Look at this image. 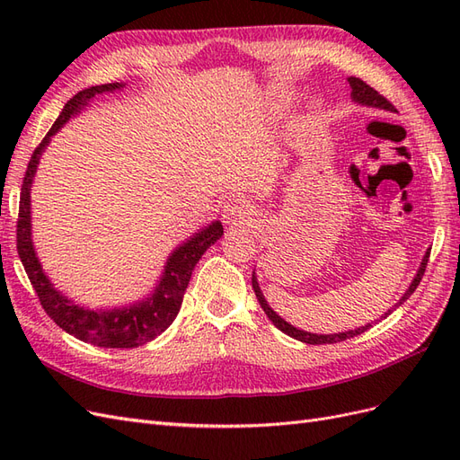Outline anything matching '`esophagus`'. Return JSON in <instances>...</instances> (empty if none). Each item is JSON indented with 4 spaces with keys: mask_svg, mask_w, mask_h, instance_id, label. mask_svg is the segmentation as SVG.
Returning <instances> with one entry per match:
<instances>
[{
    "mask_svg": "<svg viewBox=\"0 0 460 460\" xmlns=\"http://www.w3.org/2000/svg\"><path fill=\"white\" fill-rule=\"evenodd\" d=\"M255 207L247 199H232L225 205V220L228 225H238V222L253 220Z\"/></svg>",
    "mask_w": 460,
    "mask_h": 460,
    "instance_id": "1",
    "label": "esophagus"
}]
</instances>
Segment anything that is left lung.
I'll list each match as a JSON object with an SVG mask.
<instances>
[{"label":"left lung","instance_id":"8db88e82","mask_svg":"<svg viewBox=\"0 0 460 460\" xmlns=\"http://www.w3.org/2000/svg\"><path fill=\"white\" fill-rule=\"evenodd\" d=\"M347 82H349V86H351V97H353V102H357V103H360V105H367V107H378V109H385V111H395V107H394L392 103H389L382 93H378L374 88H370V86L367 84V82H363L360 78H355V76L347 78ZM428 259H429V249H428L424 259H422V262H420V269H419V272H416L414 280L411 282L409 289L405 291V296H402V297L399 299V303H395V307H399V305L405 303V301L414 294V289L419 288V284H420V280H422V276H424V270H426ZM252 282H253V289H255V296H257V299H259V303H261V307H262L264 313H267V316L272 320V324H274L278 330H282L284 333H288L289 338H296V340H299V341H303V343H311V345L338 343V341H345V340H349V338H355V336H358V333L367 332V330L372 326V324H367V326H360V328H357V330L340 332V333H311V332H305V330H297V328H294L289 323H286L284 318H280V316H278V314L270 309V305L267 303V299H264L262 291H261V288H259L255 272H253ZM387 314H392V309H389V311L385 313V316H387ZM385 316H384V318H385Z\"/></svg>","mask_w":460,"mask_h":460}]
</instances>
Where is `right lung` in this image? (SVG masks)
Wrapping results in <instances>:
<instances>
[{
    "label": "right lung",
    "instance_id": "right-lung-1",
    "mask_svg": "<svg viewBox=\"0 0 460 460\" xmlns=\"http://www.w3.org/2000/svg\"><path fill=\"white\" fill-rule=\"evenodd\" d=\"M124 88L122 82H113V84L92 86L73 95L61 111V115L55 120L51 130L46 134L41 144L34 149L32 157L26 166V174L21 188V201H19V218H17V252L22 261V267L29 274V280L36 289L41 307L53 318V323L63 328L66 333L78 338L80 341H88L97 347H113V349H132L142 343L155 340L159 333L172 324L182 299L186 288L190 284L191 270L196 269L201 255L211 247L225 230H222L220 220L211 222L201 232L193 234L188 242L176 247L166 259L164 272L153 294L134 305L122 309L111 311H93L88 307L76 305L61 291L53 288L46 272L41 270V264L36 257L32 245V225H31V188L34 182L36 166L40 163L41 153L51 142V136L61 130L66 120L78 115L93 97L105 92H115Z\"/></svg>",
    "mask_w": 460,
    "mask_h": 460
}]
</instances>
